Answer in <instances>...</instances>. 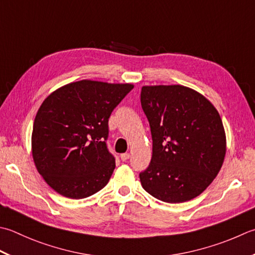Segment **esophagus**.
Masks as SVG:
<instances>
[{
	"label": "esophagus",
	"instance_id": "34e87169",
	"mask_svg": "<svg viewBox=\"0 0 255 255\" xmlns=\"http://www.w3.org/2000/svg\"><path fill=\"white\" fill-rule=\"evenodd\" d=\"M129 157H130V154H129L128 152H125V153H122V154H121V159H122L123 161L128 160Z\"/></svg>",
	"mask_w": 255,
	"mask_h": 255
}]
</instances>
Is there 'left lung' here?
Wrapping results in <instances>:
<instances>
[{
	"mask_svg": "<svg viewBox=\"0 0 255 255\" xmlns=\"http://www.w3.org/2000/svg\"><path fill=\"white\" fill-rule=\"evenodd\" d=\"M140 102L152 137L151 161L139 174L142 188L168 203L198 197L217 177L227 151L216 107L182 85L142 86Z\"/></svg>",
	"mask_w": 255,
	"mask_h": 255,
	"instance_id": "left-lung-1",
	"label": "left lung"
}]
</instances>
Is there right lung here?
I'll return each mask as SVG.
<instances>
[{"label":"right lung","mask_w":255,"mask_h":255,"mask_svg":"<svg viewBox=\"0 0 255 255\" xmlns=\"http://www.w3.org/2000/svg\"><path fill=\"white\" fill-rule=\"evenodd\" d=\"M132 84L83 79L45 98L35 117L32 154L49 187L71 199H83L106 186L115 158L108 151V119Z\"/></svg>","instance_id":"right-lung-1"}]
</instances>
